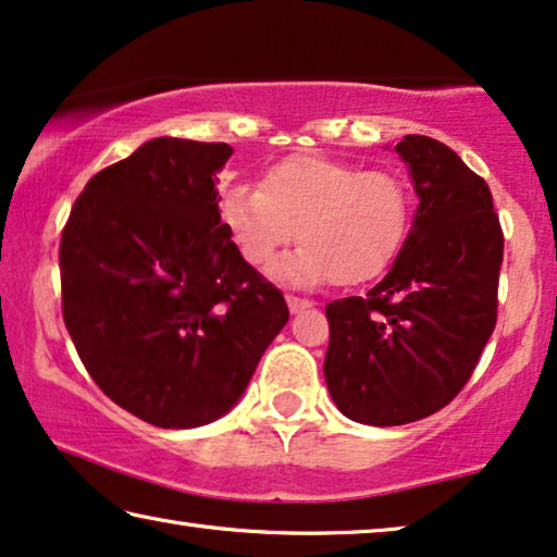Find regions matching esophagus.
Masks as SVG:
<instances>
[{"mask_svg": "<svg viewBox=\"0 0 557 557\" xmlns=\"http://www.w3.org/2000/svg\"><path fill=\"white\" fill-rule=\"evenodd\" d=\"M286 304H288L290 313H301V311H306V308L313 306L308 298H298V296H286Z\"/></svg>", "mask_w": 557, "mask_h": 557, "instance_id": "obj_1", "label": "esophagus"}]
</instances>
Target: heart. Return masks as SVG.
Instances as JSON below:
<instances>
[{
  "label": "heart",
  "instance_id": "1",
  "mask_svg": "<svg viewBox=\"0 0 557 557\" xmlns=\"http://www.w3.org/2000/svg\"><path fill=\"white\" fill-rule=\"evenodd\" d=\"M219 219L251 267H267L296 236L301 246L271 267V276L284 284L356 286L396 259L408 234L410 199L388 171L296 153L269 166L259 189L224 191Z\"/></svg>",
  "mask_w": 557,
  "mask_h": 557
}]
</instances>
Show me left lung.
Returning <instances> with one entry per match:
<instances>
[{
	"label": "left lung",
	"mask_w": 557,
	"mask_h": 557,
	"mask_svg": "<svg viewBox=\"0 0 557 557\" xmlns=\"http://www.w3.org/2000/svg\"><path fill=\"white\" fill-rule=\"evenodd\" d=\"M393 151L418 196L386 276L326 306L323 375L333 404L363 425H404L448 406L495 329L503 231L481 176L446 144L408 134Z\"/></svg>",
	"instance_id": "1"
}]
</instances>
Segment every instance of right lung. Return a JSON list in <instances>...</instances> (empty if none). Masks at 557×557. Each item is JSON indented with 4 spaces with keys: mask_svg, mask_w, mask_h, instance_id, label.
Instances as JSON below:
<instances>
[{
    "mask_svg": "<svg viewBox=\"0 0 557 557\" xmlns=\"http://www.w3.org/2000/svg\"><path fill=\"white\" fill-rule=\"evenodd\" d=\"M234 149L159 136L84 186L59 249L66 331L97 386L159 428L238 404L286 326L278 288L219 219Z\"/></svg>",
    "mask_w": 557,
    "mask_h": 557,
    "instance_id": "right-lung-1",
    "label": "right lung"
}]
</instances>
